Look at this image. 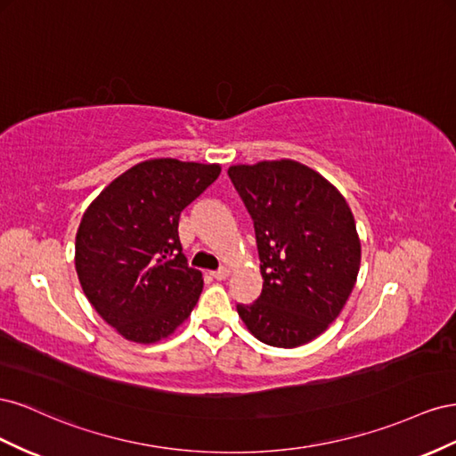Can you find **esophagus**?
Here are the masks:
<instances>
[{
	"instance_id": "34e87169",
	"label": "esophagus",
	"mask_w": 456,
	"mask_h": 456,
	"mask_svg": "<svg viewBox=\"0 0 456 456\" xmlns=\"http://www.w3.org/2000/svg\"><path fill=\"white\" fill-rule=\"evenodd\" d=\"M210 275L216 279V281H224V279H227V275H229V271L225 269V267H221V269H217V271H212Z\"/></svg>"
}]
</instances>
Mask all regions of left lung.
I'll use <instances>...</instances> for the list:
<instances>
[{
  "instance_id": "left-lung-1",
  "label": "left lung",
  "mask_w": 456,
  "mask_h": 456,
  "mask_svg": "<svg viewBox=\"0 0 456 456\" xmlns=\"http://www.w3.org/2000/svg\"><path fill=\"white\" fill-rule=\"evenodd\" d=\"M254 221L262 294L237 311L264 344L297 347L340 315L361 264L355 219L327 179L294 160L231 166Z\"/></svg>"
}]
</instances>
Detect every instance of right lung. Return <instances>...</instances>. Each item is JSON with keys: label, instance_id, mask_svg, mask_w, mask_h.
I'll list each match as a JSON object with an SVG mask.
<instances>
[{"label": "right lung", "instance_id": "obj_1", "mask_svg": "<svg viewBox=\"0 0 456 456\" xmlns=\"http://www.w3.org/2000/svg\"><path fill=\"white\" fill-rule=\"evenodd\" d=\"M217 164L156 159L129 167L86 210L76 271L91 305L124 338L159 342L183 322L202 292L187 264L179 216L217 179Z\"/></svg>", "mask_w": 456, "mask_h": 456}]
</instances>
